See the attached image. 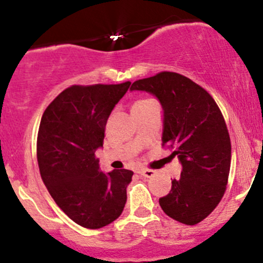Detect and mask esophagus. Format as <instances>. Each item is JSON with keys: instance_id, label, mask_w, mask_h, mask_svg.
<instances>
[{"instance_id": "esophagus-1", "label": "esophagus", "mask_w": 263, "mask_h": 263, "mask_svg": "<svg viewBox=\"0 0 263 263\" xmlns=\"http://www.w3.org/2000/svg\"><path fill=\"white\" fill-rule=\"evenodd\" d=\"M137 173L144 178H152L156 174V172L152 170H147V168H140V170H137Z\"/></svg>"}]
</instances>
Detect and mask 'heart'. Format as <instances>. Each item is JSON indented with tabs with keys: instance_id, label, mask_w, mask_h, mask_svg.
I'll return each instance as SVG.
<instances>
[{
	"instance_id": "obj_1",
	"label": "heart",
	"mask_w": 263,
	"mask_h": 263,
	"mask_svg": "<svg viewBox=\"0 0 263 263\" xmlns=\"http://www.w3.org/2000/svg\"><path fill=\"white\" fill-rule=\"evenodd\" d=\"M152 102H155V100H152V99H138L137 101H135V104L132 105V110H136V108H141V107H144L147 106V105L152 104Z\"/></svg>"
}]
</instances>
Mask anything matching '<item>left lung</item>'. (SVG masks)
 <instances>
[{"mask_svg": "<svg viewBox=\"0 0 263 263\" xmlns=\"http://www.w3.org/2000/svg\"><path fill=\"white\" fill-rule=\"evenodd\" d=\"M131 90L153 93L164 111L162 146L173 148L183 171L172 180L162 210L185 225H197L225 194L231 164V142L213 96L189 78L173 71L136 80Z\"/></svg>", "mask_w": 263, "mask_h": 263, "instance_id": "left-lung-1", "label": "left lung"}]
</instances>
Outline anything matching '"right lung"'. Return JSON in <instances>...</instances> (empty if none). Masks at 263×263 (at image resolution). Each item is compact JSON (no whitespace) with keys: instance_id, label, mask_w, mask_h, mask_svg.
<instances>
[{"instance_id":"right-lung-1","label":"right lung","mask_w":263,"mask_h":263,"mask_svg":"<svg viewBox=\"0 0 263 263\" xmlns=\"http://www.w3.org/2000/svg\"><path fill=\"white\" fill-rule=\"evenodd\" d=\"M131 83L71 85L45 108L37 137L39 172L57 205L78 225L100 229L123 211L134 172L100 171L108 116Z\"/></svg>"}]
</instances>
